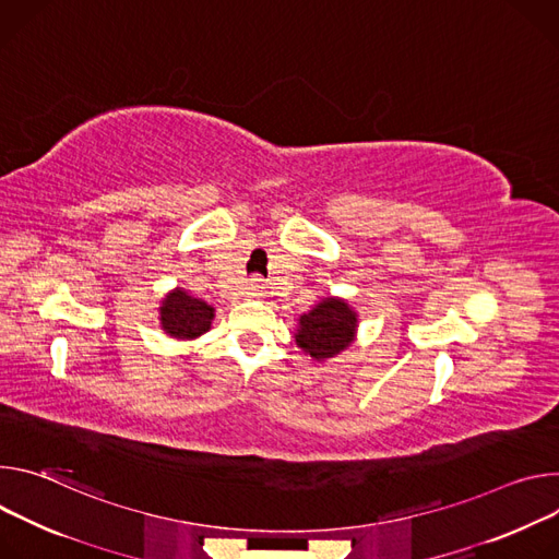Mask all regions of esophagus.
Segmentation results:
<instances>
[{
    "label": "esophagus",
    "mask_w": 559,
    "mask_h": 559,
    "mask_svg": "<svg viewBox=\"0 0 559 559\" xmlns=\"http://www.w3.org/2000/svg\"><path fill=\"white\" fill-rule=\"evenodd\" d=\"M260 284H262V280H260V277H253V280H251V286H248V288H251V295H258Z\"/></svg>",
    "instance_id": "obj_1"
}]
</instances>
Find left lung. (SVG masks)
<instances>
[{
    "label": "left lung",
    "mask_w": 559,
    "mask_h": 559,
    "mask_svg": "<svg viewBox=\"0 0 559 559\" xmlns=\"http://www.w3.org/2000/svg\"><path fill=\"white\" fill-rule=\"evenodd\" d=\"M359 316L337 295L322 297L311 311L299 316L293 333L297 348L316 361H326L344 353L357 340Z\"/></svg>",
    "instance_id": "1"
}]
</instances>
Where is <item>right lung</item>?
<instances>
[{
  "label": "right lung",
  "instance_id": "right-lung-1",
  "mask_svg": "<svg viewBox=\"0 0 559 559\" xmlns=\"http://www.w3.org/2000/svg\"><path fill=\"white\" fill-rule=\"evenodd\" d=\"M157 311L162 331L179 342L202 337L211 331V324L215 320V308L209 301L193 297L189 290L179 286L162 297Z\"/></svg>",
  "mask_w": 559,
  "mask_h": 559
}]
</instances>
